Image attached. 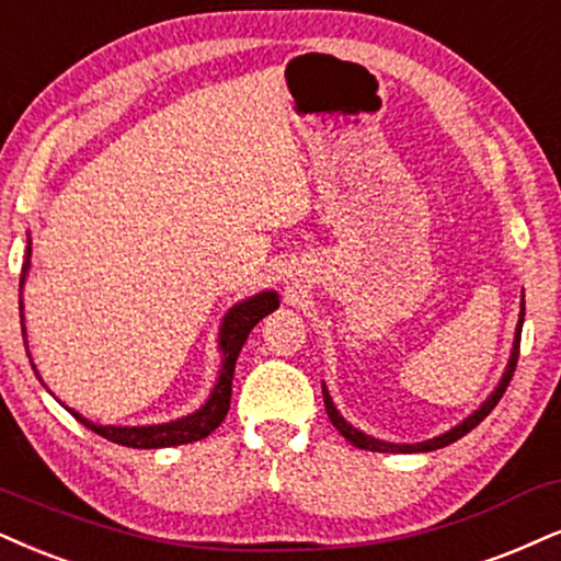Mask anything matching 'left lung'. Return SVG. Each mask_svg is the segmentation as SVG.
Returning a JSON list of instances; mask_svg holds the SVG:
<instances>
[{
	"label": "left lung",
	"instance_id": "left-lung-1",
	"mask_svg": "<svg viewBox=\"0 0 561 561\" xmlns=\"http://www.w3.org/2000/svg\"><path fill=\"white\" fill-rule=\"evenodd\" d=\"M523 317H525V301H523V309H520V322H517V333H515V345H513V356H510V364H507V371H504V377H502V382H500V387H496V390L492 392V398L486 400V403H483L479 411L473 413V416H468L466 421H462L460 426H455V428H449L447 434H442V437H434V439H428V442H419V445H392V442H379V439H375V437H366L364 432H358V428H354L348 424V421H345L341 413L335 411V405H333V400H330V396H328V390H324L322 387V396H324V408H328V416H330V421H333V426L337 428V432L343 434L345 439L351 442V445H356L358 449H371V453H428V449H439V447H447V445H453V442H458L460 437H466L468 432H471V428H476L481 424L483 419L489 416V413L494 411V405L500 403V398L504 396V390H507V385H510V379H513V375H515V366H517V356H520V335H523Z\"/></svg>",
	"mask_w": 561,
	"mask_h": 561
}]
</instances>
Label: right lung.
Instances as JSON below:
<instances>
[{
    "label": "right lung",
    "mask_w": 561,
    "mask_h": 561,
    "mask_svg": "<svg viewBox=\"0 0 561 561\" xmlns=\"http://www.w3.org/2000/svg\"><path fill=\"white\" fill-rule=\"evenodd\" d=\"M27 254H31V247H27ZM25 270H27V262L23 267V275H20V288H23ZM273 309H278V294L265 291L237 304V307L226 314L224 328H220L224 366H220L218 385L216 390H213L210 400H207L197 413H192V416L171 421V424H158V426H99L93 424V421L82 419L80 413L75 411L69 413H72L80 424L93 428L95 434H101V437L112 439L116 445H124V447L156 449V447H174V445H186V442L205 439L207 434L216 432L220 426V421H224L228 413V405H231V379H233V366H237L241 345H244L247 335L252 333L254 324H257L265 314L273 312ZM20 312H23V301H20ZM20 322H23V317H20ZM23 335H25V328H23ZM25 351H27V341H25Z\"/></svg>",
    "instance_id": "add662e5"
}]
</instances>
